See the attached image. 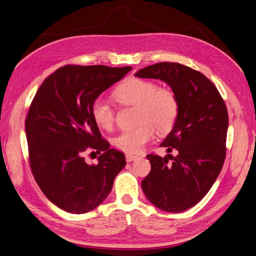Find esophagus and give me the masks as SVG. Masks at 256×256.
I'll use <instances>...</instances> for the list:
<instances>
[{"instance_id":"34e87169","label":"esophagus","mask_w":256,"mask_h":256,"mask_svg":"<svg viewBox=\"0 0 256 256\" xmlns=\"http://www.w3.org/2000/svg\"><path fill=\"white\" fill-rule=\"evenodd\" d=\"M136 158H137V156H134V154H126V161L127 162H132L134 161Z\"/></svg>"}]
</instances>
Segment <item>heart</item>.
Masks as SVG:
<instances>
[{
  "mask_svg": "<svg viewBox=\"0 0 256 256\" xmlns=\"http://www.w3.org/2000/svg\"><path fill=\"white\" fill-rule=\"evenodd\" d=\"M114 98L120 104L137 108L138 127L119 134L114 139L118 150L129 154L138 153L158 134H168L174 127L178 116V100L172 90L158 88L156 83L130 78L114 90ZM92 117L100 128L110 129L114 110L105 100L98 98L92 105Z\"/></svg>",
  "mask_w": 256,
  "mask_h": 256,
  "instance_id": "b5f03b06",
  "label": "heart"
}]
</instances>
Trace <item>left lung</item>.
<instances>
[{"instance_id":"obj_1","label":"left lung","mask_w":256,"mask_h":256,"mask_svg":"<svg viewBox=\"0 0 256 256\" xmlns=\"http://www.w3.org/2000/svg\"><path fill=\"white\" fill-rule=\"evenodd\" d=\"M134 76L166 82L178 100V119L161 144L168 153L174 149L178 154H148L151 171L141 187L158 209L185 212L202 200L222 168L228 110L214 83L186 66L160 62L139 70Z\"/></svg>"}]
</instances>
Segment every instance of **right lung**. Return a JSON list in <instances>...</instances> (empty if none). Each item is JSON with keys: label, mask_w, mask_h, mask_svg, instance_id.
Instances as JSON below:
<instances>
[{"label": "right lung", "mask_w": 256, "mask_h": 256, "mask_svg": "<svg viewBox=\"0 0 256 256\" xmlns=\"http://www.w3.org/2000/svg\"><path fill=\"white\" fill-rule=\"evenodd\" d=\"M130 70L64 66L42 82L32 102L25 122L32 172L48 200L66 212L85 214L100 206L126 166L124 153L102 139L90 110ZM86 150L101 154L98 164L84 162Z\"/></svg>", "instance_id": "obj_1"}]
</instances>
